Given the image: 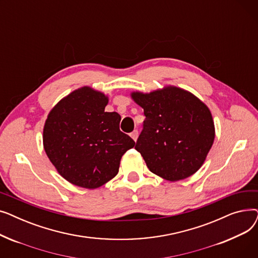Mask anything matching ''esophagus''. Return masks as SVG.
I'll return each instance as SVG.
<instances>
[{
	"label": "esophagus",
	"mask_w": 258,
	"mask_h": 258,
	"mask_svg": "<svg viewBox=\"0 0 258 258\" xmlns=\"http://www.w3.org/2000/svg\"><path fill=\"white\" fill-rule=\"evenodd\" d=\"M131 137L134 139V141H136L137 138H138V131H137V130L133 131V132L131 133Z\"/></svg>",
	"instance_id": "obj_1"
}]
</instances>
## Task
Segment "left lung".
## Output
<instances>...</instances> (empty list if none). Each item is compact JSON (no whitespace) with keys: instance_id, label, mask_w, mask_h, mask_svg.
<instances>
[{"instance_id":"obj_1","label":"left lung","mask_w":258,"mask_h":258,"mask_svg":"<svg viewBox=\"0 0 258 258\" xmlns=\"http://www.w3.org/2000/svg\"><path fill=\"white\" fill-rule=\"evenodd\" d=\"M131 95L144 110L143 130L135 148L148 169L171 182L197 172L215 137L207 105L190 92L171 86Z\"/></svg>"}]
</instances>
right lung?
I'll return each mask as SVG.
<instances>
[{
	"label": "right lung",
	"instance_id": "obj_1",
	"mask_svg": "<svg viewBox=\"0 0 258 258\" xmlns=\"http://www.w3.org/2000/svg\"><path fill=\"white\" fill-rule=\"evenodd\" d=\"M107 97L84 87L54 106L45 122V152L62 178L95 189L118 173L121 157L135 141L119 128L118 113L105 112Z\"/></svg>",
	"mask_w": 258,
	"mask_h": 258
}]
</instances>
